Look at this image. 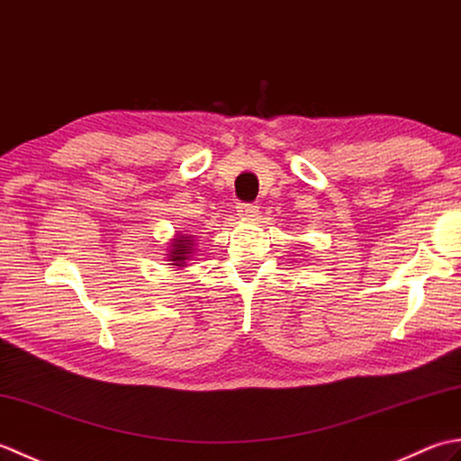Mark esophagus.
<instances>
[{
	"label": "esophagus",
	"instance_id": "obj_1",
	"mask_svg": "<svg viewBox=\"0 0 461 461\" xmlns=\"http://www.w3.org/2000/svg\"><path fill=\"white\" fill-rule=\"evenodd\" d=\"M259 208L256 203H238V215L241 220H256Z\"/></svg>",
	"mask_w": 461,
	"mask_h": 461
}]
</instances>
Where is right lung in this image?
<instances>
[{"label": "right lung", "instance_id": "add662e5", "mask_svg": "<svg viewBox=\"0 0 461 461\" xmlns=\"http://www.w3.org/2000/svg\"><path fill=\"white\" fill-rule=\"evenodd\" d=\"M195 248H198V241H195V236H192V233H174L168 249L164 253L166 261L176 269H184L188 266V261L194 259L195 251H198Z\"/></svg>", "mask_w": 461, "mask_h": 461}]
</instances>
